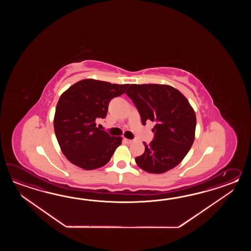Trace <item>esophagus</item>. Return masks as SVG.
I'll list each match as a JSON object with an SVG mask.
<instances>
[{
    "instance_id": "1",
    "label": "esophagus",
    "mask_w": 251,
    "mask_h": 251,
    "mask_svg": "<svg viewBox=\"0 0 251 251\" xmlns=\"http://www.w3.org/2000/svg\"><path fill=\"white\" fill-rule=\"evenodd\" d=\"M124 140H125V142L126 143V144H132V143H133L134 142V140H131V139H127V138H124Z\"/></svg>"
}]
</instances>
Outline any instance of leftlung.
Returning <instances> with one entry per match:
<instances>
[{
    "instance_id": "8db88e82",
    "label": "left lung",
    "mask_w": 251,
    "mask_h": 251,
    "mask_svg": "<svg viewBox=\"0 0 251 251\" xmlns=\"http://www.w3.org/2000/svg\"><path fill=\"white\" fill-rule=\"evenodd\" d=\"M126 94L137 107L142 123L154 122V139L144 143L135 162L144 171L161 174L178 165L192 147L197 118L187 98L166 84H131Z\"/></svg>"
}]
</instances>
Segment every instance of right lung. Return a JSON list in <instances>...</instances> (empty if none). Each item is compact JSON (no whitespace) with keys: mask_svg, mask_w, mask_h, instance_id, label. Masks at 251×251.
<instances>
[{"mask_svg":"<svg viewBox=\"0 0 251 251\" xmlns=\"http://www.w3.org/2000/svg\"><path fill=\"white\" fill-rule=\"evenodd\" d=\"M129 84L84 79L71 86L60 96L53 118L59 146L66 159L86 171L106 165L122 144L97 127L98 118L107 116L108 103L122 95Z\"/></svg>","mask_w":251,"mask_h":251,"instance_id":"right-lung-1","label":"right lung"}]
</instances>
